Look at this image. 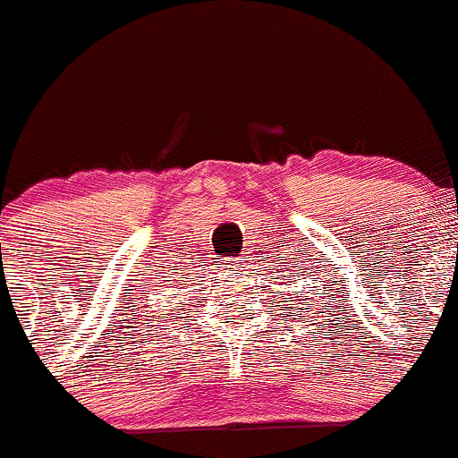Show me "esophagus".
I'll list each match as a JSON object with an SVG mask.
<instances>
[{"mask_svg": "<svg viewBox=\"0 0 458 458\" xmlns=\"http://www.w3.org/2000/svg\"><path fill=\"white\" fill-rule=\"evenodd\" d=\"M238 264H240V260H238V258H235V260H229L227 267H238Z\"/></svg>", "mask_w": 458, "mask_h": 458, "instance_id": "34e87169", "label": "esophagus"}]
</instances>
